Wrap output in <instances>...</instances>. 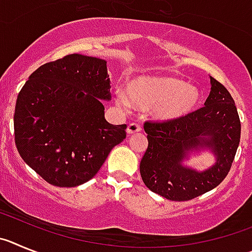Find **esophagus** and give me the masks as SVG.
<instances>
[{
    "mask_svg": "<svg viewBox=\"0 0 252 252\" xmlns=\"http://www.w3.org/2000/svg\"><path fill=\"white\" fill-rule=\"evenodd\" d=\"M142 130V126L138 123H130L128 126H126V133L128 134H134V133H139Z\"/></svg>",
    "mask_w": 252,
    "mask_h": 252,
    "instance_id": "34e87169",
    "label": "esophagus"
}]
</instances>
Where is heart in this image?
<instances>
[{"mask_svg":"<svg viewBox=\"0 0 252 252\" xmlns=\"http://www.w3.org/2000/svg\"><path fill=\"white\" fill-rule=\"evenodd\" d=\"M126 95L117 94V103L128 109L129 105L146 112L153 109L157 121L171 122L191 114L201 99L197 87L173 76L142 75L126 83Z\"/></svg>","mask_w":252,"mask_h":252,"instance_id":"1","label":"heart"}]
</instances>
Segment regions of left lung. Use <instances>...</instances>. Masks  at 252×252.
Segmentation results:
<instances>
[{"label": "left lung", "instance_id": "1", "mask_svg": "<svg viewBox=\"0 0 252 252\" xmlns=\"http://www.w3.org/2000/svg\"><path fill=\"white\" fill-rule=\"evenodd\" d=\"M205 106L164 123L144 124L148 148L140 160V176L154 193L171 201H188L214 189L225 180L241 135V123L232 96L210 76ZM210 151L215 163L205 171L184 164L192 154Z\"/></svg>", "mask_w": 252, "mask_h": 252}]
</instances>
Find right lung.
Wrapping results in <instances>:
<instances>
[{
	"label": "right lung",
	"instance_id": "1",
	"mask_svg": "<svg viewBox=\"0 0 252 252\" xmlns=\"http://www.w3.org/2000/svg\"><path fill=\"white\" fill-rule=\"evenodd\" d=\"M110 88L106 61L80 54L29 76L16 100L15 143L24 162L50 185L88 182L126 137V124L113 126L104 117Z\"/></svg>",
	"mask_w": 252,
	"mask_h": 252
}]
</instances>
